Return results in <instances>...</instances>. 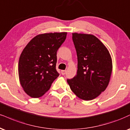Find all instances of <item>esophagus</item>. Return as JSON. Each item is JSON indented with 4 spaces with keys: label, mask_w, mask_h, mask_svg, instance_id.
<instances>
[{
    "label": "esophagus",
    "mask_w": 130,
    "mask_h": 130,
    "mask_svg": "<svg viewBox=\"0 0 130 130\" xmlns=\"http://www.w3.org/2000/svg\"><path fill=\"white\" fill-rule=\"evenodd\" d=\"M61 73H62V75H65V73H66V70H62Z\"/></svg>",
    "instance_id": "1"
}]
</instances>
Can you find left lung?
<instances>
[{
    "label": "left lung",
    "mask_w": 130,
    "mask_h": 130,
    "mask_svg": "<svg viewBox=\"0 0 130 130\" xmlns=\"http://www.w3.org/2000/svg\"><path fill=\"white\" fill-rule=\"evenodd\" d=\"M77 56V74L67 79L70 88L81 99L91 101L107 88L112 72L109 51L91 34L73 33Z\"/></svg>",
    "instance_id": "left-lung-1"
}]
</instances>
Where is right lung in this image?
Instances as JSON below:
<instances>
[{
    "label": "right lung",
    "instance_id": "obj_1",
    "mask_svg": "<svg viewBox=\"0 0 130 130\" xmlns=\"http://www.w3.org/2000/svg\"><path fill=\"white\" fill-rule=\"evenodd\" d=\"M67 32L39 34L28 43L19 60V76L25 92L31 98L43 96L59 76L56 69L57 51Z\"/></svg>",
    "mask_w": 130,
    "mask_h": 130
}]
</instances>
